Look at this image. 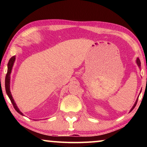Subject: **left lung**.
<instances>
[{
    "instance_id": "8db88e82",
    "label": "left lung",
    "mask_w": 147,
    "mask_h": 147,
    "mask_svg": "<svg viewBox=\"0 0 147 147\" xmlns=\"http://www.w3.org/2000/svg\"><path fill=\"white\" fill-rule=\"evenodd\" d=\"M136 63H137L138 65V67H140V59H138V58L137 59V60H136ZM137 101H138V100H136V102H135V104H134V105L133 106V107L132 108V109H131V110H130V111H132V110H133L134 108V107H135L136 105V104H137Z\"/></svg>"
}]
</instances>
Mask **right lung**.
Listing matches in <instances>:
<instances>
[{
    "instance_id": "add662e5",
    "label": "right lung",
    "mask_w": 147,
    "mask_h": 147,
    "mask_svg": "<svg viewBox=\"0 0 147 147\" xmlns=\"http://www.w3.org/2000/svg\"><path fill=\"white\" fill-rule=\"evenodd\" d=\"M15 56L14 55L11 58V59H9V63H8L7 74V75H6V78H5V89H6V92H7V94L8 96H9V99L11 100L12 104H13L14 108H15V110L18 112V113L21 114V115H23V113H22V112L19 110V108H17V105H16L15 101H14V100L13 99V96H12V95H11V91H10V75H11L12 67H13V65L14 62H15Z\"/></svg>"
}]
</instances>
